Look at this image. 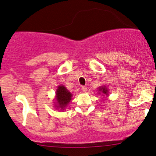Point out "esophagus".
<instances>
[{"label": "esophagus", "mask_w": 156, "mask_h": 156, "mask_svg": "<svg viewBox=\"0 0 156 156\" xmlns=\"http://www.w3.org/2000/svg\"><path fill=\"white\" fill-rule=\"evenodd\" d=\"M82 90H83V91H84V92H86V91H87V87H85V86H83V87H82Z\"/></svg>", "instance_id": "34e87169"}]
</instances>
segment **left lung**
Wrapping results in <instances>:
<instances>
[{"label":"left lung","mask_w":156,"mask_h":156,"mask_svg":"<svg viewBox=\"0 0 156 156\" xmlns=\"http://www.w3.org/2000/svg\"><path fill=\"white\" fill-rule=\"evenodd\" d=\"M99 91L102 92V94H105V96H108V90L106 88L105 86L99 87ZM99 94H100V93H99ZM105 95H103V96H105Z\"/></svg>","instance_id":"obj_1"}]
</instances>
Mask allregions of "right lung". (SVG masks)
Masks as SVG:
<instances>
[{"label":"right lung","mask_w":156,"mask_h":156,"mask_svg":"<svg viewBox=\"0 0 156 156\" xmlns=\"http://www.w3.org/2000/svg\"><path fill=\"white\" fill-rule=\"evenodd\" d=\"M72 94L66 89L63 85H59L56 91V108L60 110H64L65 108L71 101Z\"/></svg>","instance_id":"obj_1"}]
</instances>
